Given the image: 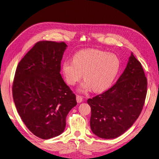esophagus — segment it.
Segmentation results:
<instances>
[{"label":"esophagus","mask_w":159,"mask_h":159,"mask_svg":"<svg viewBox=\"0 0 159 159\" xmlns=\"http://www.w3.org/2000/svg\"><path fill=\"white\" fill-rule=\"evenodd\" d=\"M83 101V97L80 95H77V102L78 103H81Z\"/></svg>","instance_id":"obj_1"}]
</instances>
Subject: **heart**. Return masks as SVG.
Returning <instances> with one entry per match:
<instances>
[{
    "label": "heart",
    "mask_w": 159,
    "mask_h": 159,
    "mask_svg": "<svg viewBox=\"0 0 159 159\" xmlns=\"http://www.w3.org/2000/svg\"><path fill=\"white\" fill-rule=\"evenodd\" d=\"M120 61L117 56L96 49L82 50L76 52L73 60H67L62 64V72L66 82L74 85L82 77L85 80L80 90L91 88L95 92L107 89L118 74Z\"/></svg>",
    "instance_id": "b5f03b06"
}]
</instances>
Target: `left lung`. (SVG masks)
<instances>
[{"mask_svg": "<svg viewBox=\"0 0 159 159\" xmlns=\"http://www.w3.org/2000/svg\"><path fill=\"white\" fill-rule=\"evenodd\" d=\"M147 79L133 52L117 82L102 94L88 99L93 133L103 139L116 138L131 127L145 104Z\"/></svg>", "mask_w": 159, "mask_h": 159, "instance_id": "left-lung-1", "label": "left lung"}]
</instances>
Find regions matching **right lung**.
<instances>
[{
  "label": "right lung",
  "mask_w": 159,
  "mask_h": 159,
  "mask_svg": "<svg viewBox=\"0 0 159 159\" xmlns=\"http://www.w3.org/2000/svg\"><path fill=\"white\" fill-rule=\"evenodd\" d=\"M64 42L39 41L18 65L12 97L20 116L35 136L48 139L61 134L76 96L61 74Z\"/></svg>",
  "instance_id": "obj_1"
}]
</instances>
